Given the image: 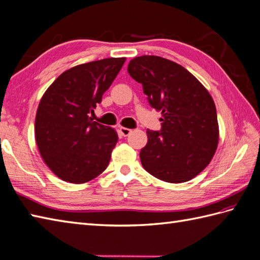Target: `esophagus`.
<instances>
[{
    "instance_id": "obj_1",
    "label": "esophagus",
    "mask_w": 260,
    "mask_h": 260,
    "mask_svg": "<svg viewBox=\"0 0 260 260\" xmlns=\"http://www.w3.org/2000/svg\"><path fill=\"white\" fill-rule=\"evenodd\" d=\"M119 131H120V134L123 135V136L129 135V134H131V132H132V129H129V128H126V127H120Z\"/></svg>"
}]
</instances>
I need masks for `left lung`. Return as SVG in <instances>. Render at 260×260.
<instances>
[{
	"label": "left lung",
	"instance_id": "left-lung-1",
	"mask_svg": "<svg viewBox=\"0 0 260 260\" xmlns=\"http://www.w3.org/2000/svg\"><path fill=\"white\" fill-rule=\"evenodd\" d=\"M129 76L143 85L153 108L162 114L161 131L147 129L141 162L155 178L182 183L202 172L219 141L213 99L194 76L179 63L157 56L132 59Z\"/></svg>",
	"mask_w": 260,
	"mask_h": 260
}]
</instances>
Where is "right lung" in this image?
<instances>
[{"label": "right lung", "instance_id": "right-lung-1", "mask_svg": "<svg viewBox=\"0 0 260 260\" xmlns=\"http://www.w3.org/2000/svg\"><path fill=\"white\" fill-rule=\"evenodd\" d=\"M125 60L107 58L76 66L43 93L36 116V141L43 161L59 179L85 183L108 167L118 135L89 115Z\"/></svg>", "mask_w": 260, "mask_h": 260}]
</instances>
